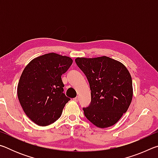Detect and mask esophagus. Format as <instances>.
I'll return each mask as SVG.
<instances>
[{
	"mask_svg": "<svg viewBox=\"0 0 158 158\" xmlns=\"http://www.w3.org/2000/svg\"><path fill=\"white\" fill-rule=\"evenodd\" d=\"M74 100L75 102H78L79 100V97H76L75 98H74Z\"/></svg>",
	"mask_w": 158,
	"mask_h": 158,
	"instance_id": "1",
	"label": "esophagus"
}]
</instances>
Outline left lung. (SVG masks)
<instances>
[{"label": "left lung", "mask_w": 158, "mask_h": 158, "mask_svg": "<svg viewBox=\"0 0 158 158\" xmlns=\"http://www.w3.org/2000/svg\"><path fill=\"white\" fill-rule=\"evenodd\" d=\"M75 62L86 76L91 90V102L83 108L85 116L100 128L116 124L132 99V77L126 67L106 56L77 58Z\"/></svg>", "instance_id": "8db88e82"}]
</instances>
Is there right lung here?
<instances>
[{"label":"right lung","mask_w":158,"mask_h":158,"mask_svg":"<svg viewBox=\"0 0 158 158\" xmlns=\"http://www.w3.org/2000/svg\"><path fill=\"white\" fill-rule=\"evenodd\" d=\"M73 62L71 58L50 53L34 58L23 69L17 95L23 111L35 124L47 126L60 117L70 100L63 93L61 76Z\"/></svg>","instance_id":"obj_1"}]
</instances>
